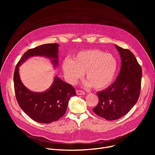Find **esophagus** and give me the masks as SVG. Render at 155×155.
I'll use <instances>...</instances> for the list:
<instances>
[{
	"instance_id": "obj_1",
	"label": "esophagus",
	"mask_w": 155,
	"mask_h": 155,
	"mask_svg": "<svg viewBox=\"0 0 155 155\" xmlns=\"http://www.w3.org/2000/svg\"><path fill=\"white\" fill-rule=\"evenodd\" d=\"M76 93L77 95H83L85 94L84 92H83V91H80V90H77Z\"/></svg>"
}]
</instances>
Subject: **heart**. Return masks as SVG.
Segmentation results:
<instances>
[{
    "mask_svg": "<svg viewBox=\"0 0 155 155\" xmlns=\"http://www.w3.org/2000/svg\"><path fill=\"white\" fill-rule=\"evenodd\" d=\"M118 65V60L114 54L99 50H89L78 53L72 61L64 59L62 69L70 83H75L84 73L86 85L100 90L114 82Z\"/></svg>",
    "mask_w": 155,
    "mask_h": 155,
    "instance_id": "obj_1",
    "label": "heart"
}]
</instances>
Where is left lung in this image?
I'll list each match as a JSON object with an SVG mask.
<instances>
[{"instance_id":"obj_1","label":"left lung","mask_w":155,"mask_h":155,"mask_svg":"<svg viewBox=\"0 0 155 155\" xmlns=\"http://www.w3.org/2000/svg\"><path fill=\"white\" fill-rule=\"evenodd\" d=\"M121 59L120 72L115 80L105 90L97 92L99 101L93 112L109 121L127 114L136 104L140 91L142 68L129 50L115 45Z\"/></svg>"}]
</instances>
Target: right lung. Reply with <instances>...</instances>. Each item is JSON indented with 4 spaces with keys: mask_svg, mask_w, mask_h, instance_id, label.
I'll use <instances>...</instances> for the list:
<instances>
[{
    "mask_svg": "<svg viewBox=\"0 0 155 155\" xmlns=\"http://www.w3.org/2000/svg\"><path fill=\"white\" fill-rule=\"evenodd\" d=\"M58 43L44 44L25 53L18 62L14 72L16 98L21 108L32 120L41 123H50L58 120L65 113L70 99L76 95L75 88L55 76L51 86L43 92L29 90L22 83L19 67L29 58L43 56L49 59L54 68L59 65Z\"/></svg>",
    "mask_w": 155,
    "mask_h": 155,
    "instance_id": "obj_1",
    "label": "right lung"
}]
</instances>
